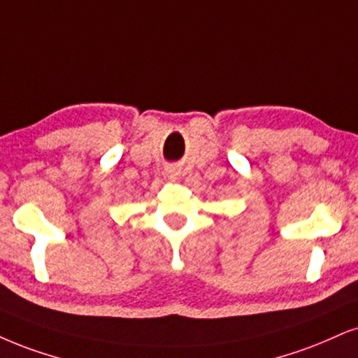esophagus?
I'll return each instance as SVG.
<instances>
[{"instance_id": "obj_1", "label": "esophagus", "mask_w": 358, "mask_h": 358, "mask_svg": "<svg viewBox=\"0 0 358 358\" xmlns=\"http://www.w3.org/2000/svg\"><path fill=\"white\" fill-rule=\"evenodd\" d=\"M169 174H171V178H172V179L176 178V172H174V171H169Z\"/></svg>"}]
</instances>
